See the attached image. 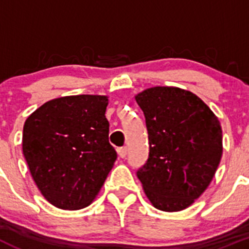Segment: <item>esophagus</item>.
Listing matches in <instances>:
<instances>
[{"label":"esophagus","mask_w":249,"mask_h":249,"mask_svg":"<svg viewBox=\"0 0 249 249\" xmlns=\"http://www.w3.org/2000/svg\"><path fill=\"white\" fill-rule=\"evenodd\" d=\"M118 154H119L120 158H123V159H124V158L127 155V148L126 147L118 148Z\"/></svg>","instance_id":"esophagus-1"}]
</instances>
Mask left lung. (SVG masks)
Segmentation results:
<instances>
[{"mask_svg": "<svg viewBox=\"0 0 249 249\" xmlns=\"http://www.w3.org/2000/svg\"><path fill=\"white\" fill-rule=\"evenodd\" d=\"M135 99L149 141V155L137 177L158 210H184L217 171L223 153L219 120L200 97L179 88H150Z\"/></svg>", "mask_w": 249, "mask_h": 249, "instance_id": "obj_1", "label": "left lung"}]
</instances>
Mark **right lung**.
Returning <instances> with one entry per match:
<instances>
[{
	"mask_svg": "<svg viewBox=\"0 0 249 249\" xmlns=\"http://www.w3.org/2000/svg\"><path fill=\"white\" fill-rule=\"evenodd\" d=\"M107 96L76 95L42 105L26 119L22 153L42 195L61 210L94 200L117 160L108 141Z\"/></svg>",
	"mask_w": 249,
	"mask_h": 249,
	"instance_id": "obj_1",
	"label": "right lung"
}]
</instances>
